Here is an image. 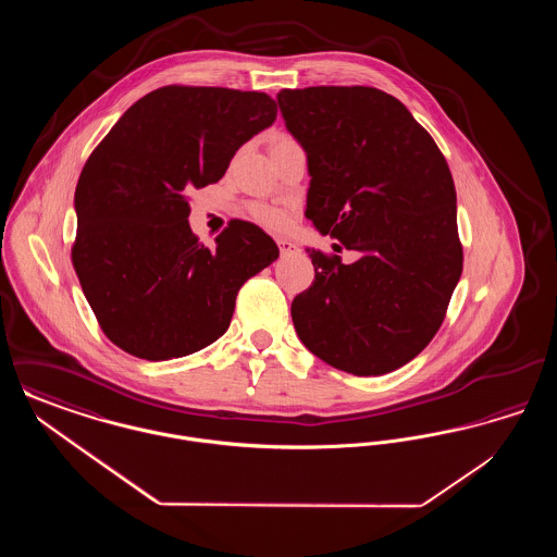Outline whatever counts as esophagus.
Listing matches in <instances>:
<instances>
[{
    "label": "esophagus",
    "mask_w": 557,
    "mask_h": 557,
    "mask_svg": "<svg viewBox=\"0 0 557 557\" xmlns=\"http://www.w3.org/2000/svg\"><path fill=\"white\" fill-rule=\"evenodd\" d=\"M277 246H280V255L282 257H290V255H298L300 252V248L290 239H277Z\"/></svg>",
    "instance_id": "34e87169"
}]
</instances>
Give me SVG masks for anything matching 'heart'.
Returning a JSON list of instances; mask_svg holds the SVG:
<instances>
[{
  "instance_id": "1",
  "label": "heart",
  "mask_w": 557,
  "mask_h": 557,
  "mask_svg": "<svg viewBox=\"0 0 557 557\" xmlns=\"http://www.w3.org/2000/svg\"><path fill=\"white\" fill-rule=\"evenodd\" d=\"M288 137H277L275 141H286ZM250 214L269 230H284L288 225V214L286 211H282L280 207H273V205H252L250 207Z\"/></svg>"
}]
</instances>
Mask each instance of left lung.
Masks as SVG:
<instances>
[{
    "instance_id": "8db88e82",
    "label": "left lung",
    "mask_w": 557,
    "mask_h": 557,
    "mask_svg": "<svg viewBox=\"0 0 557 557\" xmlns=\"http://www.w3.org/2000/svg\"><path fill=\"white\" fill-rule=\"evenodd\" d=\"M277 104L307 152L305 214L361 252L345 265L311 250L315 282L292 300L296 334L336 370H398L438 332L463 267L449 164L411 112L375 87L282 89Z\"/></svg>"
}]
</instances>
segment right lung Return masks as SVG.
I'll use <instances>...</instances> for the list:
<instances>
[{"mask_svg":"<svg viewBox=\"0 0 557 557\" xmlns=\"http://www.w3.org/2000/svg\"><path fill=\"white\" fill-rule=\"evenodd\" d=\"M275 116L261 91L166 85L91 152L75 191L73 265L110 343L166 361L225 334L239 288L280 250L248 221H232L207 248L189 230L187 191L216 184Z\"/></svg>","mask_w":557,"mask_h":557,"instance_id":"obj_1","label":"right lung"}]
</instances>
